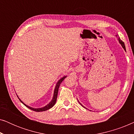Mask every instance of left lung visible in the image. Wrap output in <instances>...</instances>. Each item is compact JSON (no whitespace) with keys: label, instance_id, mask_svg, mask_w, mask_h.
<instances>
[{"label":"left lung","instance_id":"8db88e82","mask_svg":"<svg viewBox=\"0 0 134 134\" xmlns=\"http://www.w3.org/2000/svg\"><path fill=\"white\" fill-rule=\"evenodd\" d=\"M116 37H117V38H118V40L119 43H120L121 44V46L122 47V48H123V49H124V51H126V47H125V45H124V42H123V41H122V40H121V39H120V37H119V36H118H118H117V35H116ZM78 102H79V104H80V105H81L82 106H83V107L84 108H85V109H87V108H86V107H84V106H83V105H82V104L81 103H80V102L79 101V100H78Z\"/></svg>","mask_w":134,"mask_h":134}]
</instances>
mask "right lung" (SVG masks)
Masks as SVG:
<instances>
[{"instance_id":"1","label":"right lung","mask_w":134,"mask_h":134,"mask_svg":"<svg viewBox=\"0 0 134 134\" xmlns=\"http://www.w3.org/2000/svg\"><path fill=\"white\" fill-rule=\"evenodd\" d=\"M66 77H67V76H65L63 77H62L57 82V83L56 85H55V87L54 91V95H53V98L52 99V100H51V101L49 102V104H47L46 105L44 106V107H41V108H33V107H30V106L27 105L25 104L24 103V102L22 101V100L20 99L19 98V99L20 100V101H21L22 103L24 104V105L25 106H26V107L27 108H29V109H30L32 110L35 111H43L47 110L50 109L51 108H52L53 106L55 105V104L56 103L57 98V94H58V88H59V87H60V84H61V83L62 82V81H63V80L65 79ZM18 98H19V97H18Z\"/></svg>"}]
</instances>
